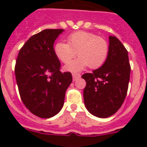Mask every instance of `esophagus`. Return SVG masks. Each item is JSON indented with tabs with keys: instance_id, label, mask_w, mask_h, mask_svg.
<instances>
[{
	"instance_id": "obj_1",
	"label": "esophagus",
	"mask_w": 147,
	"mask_h": 147,
	"mask_svg": "<svg viewBox=\"0 0 147 147\" xmlns=\"http://www.w3.org/2000/svg\"><path fill=\"white\" fill-rule=\"evenodd\" d=\"M72 76H73V80H74V81H76V80H79V79L81 77V75H80L79 73H73Z\"/></svg>"
}]
</instances>
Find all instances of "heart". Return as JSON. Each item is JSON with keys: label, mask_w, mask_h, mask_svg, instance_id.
<instances>
[{"label": "heart", "mask_w": 147, "mask_h": 147, "mask_svg": "<svg viewBox=\"0 0 147 147\" xmlns=\"http://www.w3.org/2000/svg\"><path fill=\"white\" fill-rule=\"evenodd\" d=\"M67 44L59 42L54 45V53L60 62L67 64L76 56L79 57L65 66L69 71H78L88 65L96 69L105 63L108 56L109 45L105 39L91 32L79 31L68 35Z\"/></svg>", "instance_id": "obj_1"}]
</instances>
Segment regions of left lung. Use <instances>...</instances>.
<instances>
[{
	"instance_id": "obj_1",
	"label": "left lung",
	"mask_w": 147,
	"mask_h": 147,
	"mask_svg": "<svg viewBox=\"0 0 147 147\" xmlns=\"http://www.w3.org/2000/svg\"><path fill=\"white\" fill-rule=\"evenodd\" d=\"M107 58L102 67L82 77L86 81L83 96L92 115L107 118L117 112L126 98L130 76L128 52L120 40L110 36Z\"/></svg>"
}]
</instances>
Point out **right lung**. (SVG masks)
<instances>
[{
  "label": "right lung",
  "mask_w": 147,
  "mask_h": 147,
  "mask_svg": "<svg viewBox=\"0 0 147 147\" xmlns=\"http://www.w3.org/2000/svg\"><path fill=\"white\" fill-rule=\"evenodd\" d=\"M63 29H45L30 37L20 49L15 67L18 90L30 112L42 119L60 111L72 82L70 72L62 73L54 42Z\"/></svg>",
  "instance_id": "1"
}]
</instances>
